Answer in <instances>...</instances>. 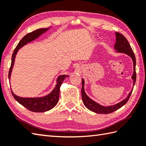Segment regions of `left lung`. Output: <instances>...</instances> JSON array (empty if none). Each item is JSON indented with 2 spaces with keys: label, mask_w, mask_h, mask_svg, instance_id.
<instances>
[{
  "label": "left lung",
  "mask_w": 146,
  "mask_h": 146,
  "mask_svg": "<svg viewBox=\"0 0 146 146\" xmlns=\"http://www.w3.org/2000/svg\"><path fill=\"white\" fill-rule=\"evenodd\" d=\"M116 36V42L115 43L114 48L115 49L117 52H121V53H124L129 56L132 58L133 61V66H134V73L132 76V79L133 80V86H134L135 83L136 81V72H135V57L134 52L132 51V49L131 47V45L129 43L127 39L123 36L122 35H121L119 33H115ZM84 85L85 81L83 78H82V97L83 104L85 106L88 108V110L94 111L95 113H100V114H108L112 113L115 110L119 109L120 108L123 106L131 97L133 88L132 90L130 92L129 95H127L124 100L121 101L119 103H118L115 105H110V106L104 107L103 105L98 104L97 102L92 100L90 98L88 95L86 94L84 89Z\"/></svg>",
  "instance_id": "left-lung-1"
}]
</instances>
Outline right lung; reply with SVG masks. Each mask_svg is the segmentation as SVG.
Masks as SVG:
<instances>
[{
  "label": "right lung",
  "mask_w": 146,
  "mask_h": 146,
  "mask_svg": "<svg viewBox=\"0 0 146 146\" xmlns=\"http://www.w3.org/2000/svg\"><path fill=\"white\" fill-rule=\"evenodd\" d=\"M50 27L48 28H41L36 29L35 31L32 33H28L24 38L22 39L19 44L15 48L13 52V54L12 56V61L10 70L9 72V80H10L11 73L12 71V68L14 66L15 58L16 56L17 52L21 48L23 47L24 45H26L29 42H31L34 40H35L38 38L42 35L43 33H46L48 31ZM69 77L68 75H62L59 76L56 80V85L54 88L52 90V91L48 95L44 96L42 97H35V98H23L19 97V96L15 95L13 92L12 91V94L13 95L15 100L19 102L23 107H26L29 110L34 111V112H44V111H48L54 108L56 104H58L59 100V97H60V86L62 83L64 81V80Z\"/></svg>",
  "instance_id": "right-lung-1"
}]
</instances>
